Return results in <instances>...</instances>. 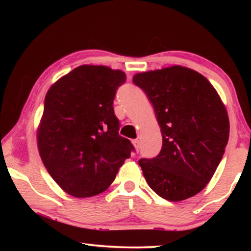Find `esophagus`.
I'll return each instance as SVG.
<instances>
[{"label": "esophagus", "instance_id": "1", "mask_svg": "<svg viewBox=\"0 0 251 251\" xmlns=\"http://www.w3.org/2000/svg\"><path fill=\"white\" fill-rule=\"evenodd\" d=\"M131 143H133V145L135 147L136 151H139V146H141V143H139L138 139H133V141H131Z\"/></svg>", "mask_w": 251, "mask_h": 251}]
</instances>
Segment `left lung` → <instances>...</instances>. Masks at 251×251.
Wrapping results in <instances>:
<instances>
[{
	"label": "left lung",
	"mask_w": 251,
	"mask_h": 251,
	"mask_svg": "<svg viewBox=\"0 0 251 251\" xmlns=\"http://www.w3.org/2000/svg\"><path fill=\"white\" fill-rule=\"evenodd\" d=\"M163 135L158 156L139 160L147 184L169 201H185L205 188L229 138L227 109L205 76L174 65L137 73Z\"/></svg>",
	"instance_id": "obj_1"
}]
</instances>
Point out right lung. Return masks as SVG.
I'll return each mask as SVG.
<instances>
[{
    "mask_svg": "<svg viewBox=\"0 0 251 251\" xmlns=\"http://www.w3.org/2000/svg\"><path fill=\"white\" fill-rule=\"evenodd\" d=\"M126 80L121 70L80 65L46 93L37 148L46 171L71 196L105 192L134 150L118 135L113 100Z\"/></svg>",
    "mask_w": 251,
    "mask_h": 251,
    "instance_id": "add662e5",
    "label": "right lung"
}]
</instances>
